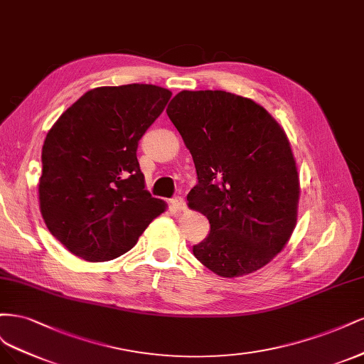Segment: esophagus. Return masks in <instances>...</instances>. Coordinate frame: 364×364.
Instances as JSON below:
<instances>
[{
    "label": "esophagus",
    "mask_w": 364,
    "mask_h": 364,
    "mask_svg": "<svg viewBox=\"0 0 364 364\" xmlns=\"http://www.w3.org/2000/svg\"><path fill=\"white\" fill-rule=\"evenodd\" d=\"M171 205H172V208L175 210V212H181V210L186 208V203H184V199L181 196L173 198L172 201H171Z\"/></svg>",
    "instance_id": "esophagus-1"
}]
</instances>
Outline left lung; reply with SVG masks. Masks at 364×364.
I'll use <instances>...</instances> for the list:
<instances>
[{"label": "left lung", "mask_w": 364, "mask_h": 364, "mask_svg": "<svg viewBox=\"0 0 364 364\" xmlns=\"http://www.w3.org/2000/svg\"><path fill=\"white\" fill-rule=\"evenodd\" d=\"M166 113L195 163L189 207L210 222L193 255L224 278L259 271L296 225L299 177L284 130L262 105L225 90H183Z\"/></svg>", "instance_id": "obj_1"}]
</instances>
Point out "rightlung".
Segmentation results:
<instances>
[{
  "mask_svg": "<svg viewBox=\"0 0 364 364\" xmlns=\"http://www.w3.org/2000/svg\"><path fill=\"white\" fill-rule=\"evenodd\" d=\"M172 92L154 85L104 86L77 100L45 137L41 213L53 236L86 262L130 251L166 210L145 191L137 145Z\"/></svg>",
  "mask_w": 364,
  "mask_h": 364,
  "instance_id": "add662e5",
  "label": "right lung"
}]
</instances>
